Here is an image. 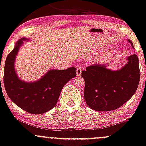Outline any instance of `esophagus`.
<instances>
[{
	"label": "esophagus",
	"instance_id": "esophagus-1",
	"mask_svg": "<svg viewBox=\"0 0 146 146\" xmlns=\"http://www.w3.org/2000/svg\"><path fill=\"white\" fill-rule=\"evenodd\" d=\"M82 69L81 67H77V76H80L82 75Z\"/></svg>",
	"mask_w": 146,
	"mask_h": 146
}]
</instances>
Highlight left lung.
<instances>
[{
  "mask_svg": "<svg viewBox=\"0 0 146 146\" xmlns=\"http://www.w3.org/2000/svg\"><path fill=\"white\" fill-rule=\"evenodd\" d=\"M128 42L134 48L132 42ZM127 60L128 62L117 71L107 69L106 64H94L82 71L84 98L90 108L102 112L115 110L135 93L140 79L139 58L133 54Z\"/></svg>",
  "mask_w": 146,
  "mask_h": 146,
  "instance_id": "1",
  "label": "left lung"
}]
</instances>
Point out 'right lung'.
<instances>
[{
  "label": "right lung",
  "mask_w": 146,
  "mask_h": 146,
  "mask_svg": "<svg viewBox=\"0 0 146 146\" xmlns=\"http://www.w3.org/2000/svg\"><path fill=\"white\" fill-rule=\"evenodd\" d=\"M25 40L23 38L17 42L7 57L3 78L5 88L10 99L21 109L30 114H43L56 104L63 86L76 76V68L50 70L34 82L21 81L16 74L14 65L16 55Z\"/></svg>",
  "instance_id": "add662e5"
}]
</instances>
